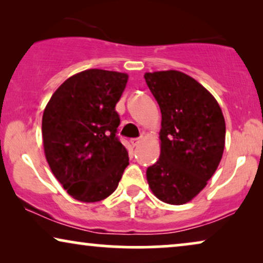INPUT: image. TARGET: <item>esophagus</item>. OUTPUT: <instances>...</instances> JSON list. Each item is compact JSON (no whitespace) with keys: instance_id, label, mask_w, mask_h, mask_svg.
<instances>
[{"instance_id":"esophagus-1","label":"esophagus","mask_w":263,"mask_h":263,"mask_svg":"<svg viewBox=\"0 0 263 263\" xmlns=\"http://www.w3.org/2000/svg\"><path fill=\"white\" fill-rule=\"evenodd\" d=\"M141 141H142V138H134V139H131V144L134 146H137L139 143H141Z\"/></svg>"}]
</instances>
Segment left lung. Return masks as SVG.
Segmentation results:
<instances>
[{"mask_svg":"<svg viewBox=\"0 0 263 263\" xmlns=\"http://www.w3.org/2000/svg\"><path fill=\"white\" fill-rule=\"evenodd\" d=\"M144 79L162 115L160 159L146 170V180L160 201L185 204L205 187L221 161L222 110L202 84L183 72H146Z\"/></svg>","mask_w":263,"mask_h":263,"instance_id":"1","label":"left lung"}]
</instances>
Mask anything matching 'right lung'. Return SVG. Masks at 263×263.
Instances as JSON below:
<instances>
[{
    "label": "right lung",
    "instance_id": "1",
    "mask_svg": "<svg viewBox=\"0 0 263 263\" xmlns=\"http://www.w3.org/2000/svg\"><path fill=\"white\" fill-rule=\"evenodd\" d=\"M127 79V73L86 69L66 79L44 108L45 159L77 201L107 198L127 167V149L115 136L120 124L115 106Z\"/></svg>",
    "mask_w": 263,
    "mask_h": 263
}]
</instances>
